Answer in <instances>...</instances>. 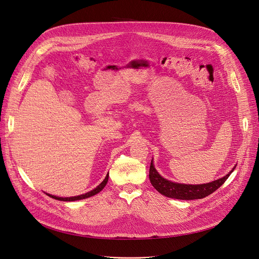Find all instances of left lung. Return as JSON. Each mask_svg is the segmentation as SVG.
<instances>
[{
	"label": "left lung",
	"mask_w": 259,
	"mask_h": 259,
	"mask_svg": "<svg viewBox=\"0 0 259 259\" xmlns=\"http://www.w3.org/2000/svg\"><path fill=\"white\" fill-rule=\"evenodd\" d=\"M235 167L236 166H234L233 169L222 178H219V180L213 181L211 183L202 185H185L170 182L163 176H161L155 170L153 162L151 160L149 168V180L153 188L158 193H161L166 197L180 199V200H194V199H202L220 188L226 182L230 174L233 172Z\"/></svg>",
	"instance_id": "8db88e82"
}]
</instances>
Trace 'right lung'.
Returning <instances> with one entry per match:
<instances>
[{
    "instance_id": "obj_1",
    "label": "right lung",
    "mask_w": 259,
    "mask_h": 259,
    "mask_svg": "<svg viewBox=\"0 0 259 259\" xmlns=\"http://www.w3.org/2000/svg\"><path fill=\"white\" fill-rule=\"evenodd\" d=\"M108 181H109V173L107 174V176H106V178L104 180V182H103L101 185H98L95 189H93L92 191H90V192H88V193H85V194H83V195H78V196H74V197H65V198H63V197H57V196H54V195H51V194H48V193H47V195L50 196V197H52V198H54V199H56V200H60V201H75V200H81V199L89 198V197L94 196V195H96L97 193L101 192V191L106 187Z\"/></svg>"
}]
</instances>
